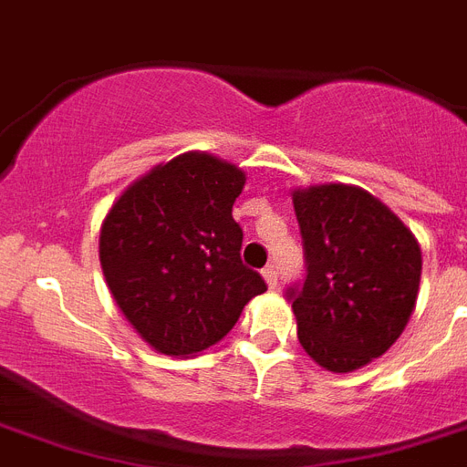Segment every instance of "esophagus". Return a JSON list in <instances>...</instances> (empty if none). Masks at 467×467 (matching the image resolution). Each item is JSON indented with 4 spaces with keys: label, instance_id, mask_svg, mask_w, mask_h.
Here are the masks:
<instances>
[{
    "label": "esophagus",
    "instance_id": "34e87169",
    "mask_svg": "<svg viewBox=\"0 0 467 467\" xmlns=\"http://www.w3.org/2000/svg\"><path fill=\"white\" fill-rule=\"evenodd\" d=\"M262 276H264V281H266V285H269V288H276V285H278L276 266H264Z\"/></svg>",
    "mask_w": 467,
    "mask_h": 467
}]
</instances>
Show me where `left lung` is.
Segmentation results:
<instances>
[{
  "instance_id": "8db88e82",
  "label": "left lung",
  "mask_w": 467,
  "mask_h": 467,
  "mask_svg": "<svg viewBox=\"0 0 467 467\" xmlns=\"http://www.w3.org/2000/svg\"><path fill=\"white\" fill-rule=\"evenodd\" d=\"M306 281L285 296L298 339L332 373L361 368L398 341L417 306L421 249L405 223L358 186L293 191Z\"/></svg>"
}]
</instances>
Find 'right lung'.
<instances>
[{"label": "right lung", "instance_id": "right-lung-1", "mask_svg": "<svg viewBox=\"0 0 467 467\" xmlns=\"http://www.w3.org/2000/svg\"><path fill=\"white\" fill-rule=\"evenodd\" d=\"M244 182L230 161L186 152L130 183L106 215L99 237L106 284L160 354L213 347L266 291L240 256L233 203Z\"/></svg>", "mask_w": 467, "mask_h": 467}]
</instances>
